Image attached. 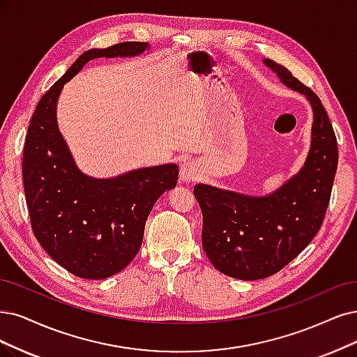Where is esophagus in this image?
Segmentation results:
<instances>
[{
  "label": "esophagus",
  "mask_w": 357,
  "mask_h": 357,
  "mask_svg": "<svg viewBox=\"0 0 357 357\" xmlns=\"http://www.w3.org/2000/svg\"><path fill=\"white\" fill-rule=\"evenodd\" d=\"M197 176H199V166H197L192 160H185L181 165V169H179L181 182L190 183V182L195 181Z\"/></svg>",
  "instance_id": "esophagus-1"
}]
</instances>
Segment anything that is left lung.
I'll return each instance as SVG.
<instances>
[{
    "mask_svg": "<svg viewBox=\"0 0 357 357\" xmlns=\"http://www.w3.org/2000/svg\"><path fill=\"white\" fill-rule=\"evenodd\" d=\"M313 110L312 145L305 166L281 188L252 197L199 183L203 248L212 265L236 280L268 278L294 260L321 229L338 165L337 138L322 101L284 66L263 60Z\"/></svg>",
    "mask_w": 357,
    "mask_h": 357,
    "instance_id": "obj_1",
    "label": "left lung"
}]
</instances>
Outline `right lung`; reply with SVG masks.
Here are the masks:
<instances>
[{
    "label": "right lung",
    "mask_w": 357,
    "mask_h": 357,
    "mask_svg": "<svg viewBox=\"0 0 357 357\" xmlns=\"http://www.w3.org/2000/svg\"><path fill=\"white\" fill-rule=\"evenodd\" d=\"M147 48L121 43L85 51L39 100L31 119L22 172L32 231L45 252L79 278L104 280L129 265L154 203L176 187L179 169L170 163L110 179L86 176L59 132L57 100L89 60L138 56Z\"/></svg>",
    "instance_id": "add662e5"
}]
</instances>
